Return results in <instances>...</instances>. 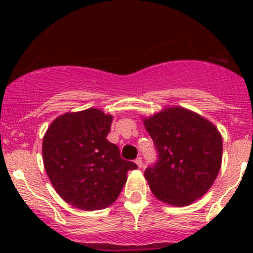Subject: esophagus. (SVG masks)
<instances>
[{
  "label": "esophagus",
  "mask_w": 253,
  "mask_h": 253,
  "mask_svg": "<svg viewBox=\"0 0 253 253\" xmlns=\"http://www.w3.org/2000/svg\"><path fill=\"white\" fill-rule=\"evenodd\" d=\"M134 162H136L137 167H138V168H142V167H143V162H142V158H141V157L137 158V159L134 160Z\"/></svg>",
  "instance_id": "obj_1"
}]
</instances>
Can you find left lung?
Instances as JSON below:
<instances>
[{"mask_svg": "<svg viewBox=\"0 0 253 253\" xmlns=\"http://www.w3.org/2000/svg\"><path fill=\"white\" fill-rule=\"evenodd\" d=\"M143 124L158 150V162L144 177L162 202L186 207L208 192L221 167L223 139L209 120L181 108L169 106Z\"/></svg>", "mask_w": 253, "mask_h": 253, "instance_id": "1", "label": "left lung"}]
</instances>
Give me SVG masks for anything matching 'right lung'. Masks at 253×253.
Wrapping results in <instances>:
<instances>
[{
    "label": "right lung",
    "mask_w": 253,
    "mask_h": 253,
    "mask_svg": "<svg viewBox=\"0 0 253 253\" xmlns=\"http://www.w3.org/2000/svg\"><path fill=\"white\" fill-rule=\"evenodd\" d=\"M112 119L99 109L66 112L56 117L42 139L48 180L61 198L83 211L111 206L137 165L120 157L106 139Z\"/></svg>",
    "instance_id": "obj_1"
}]
</instances>
